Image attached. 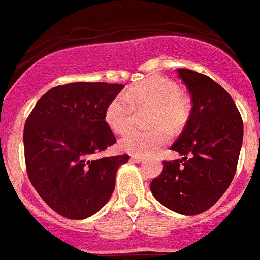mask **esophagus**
Returning <instances> with one entry per match:
<instances>
[{
  "label": "esophagus",
  "mask_w": 260,
  "mask_h": 260,
  "mask_svg": "<svg viewBox=\"0 0 260 260\" xmlns=\"http://www.w3.org/2000/svg\"><path fill=\"white\" fill-rule=\"evenodd\" d=\"M131 160H132V161H136V163H141L142 160H144V157L138 156V155H132V156H131Z\"/></svg>",
  "instance_id": "obj_1"
}]
</instances>
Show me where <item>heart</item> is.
<instances>
[{"instance_id":"heart-1","label":"heart","mask_w":260,"mask_h":260,"mask_svg":"<svg viewBox=\"0 0 260 260\" xmlns=\"http://www.w3.org/2000/svg\"><path fill=\"white\" fill-rule=\"evenodd\" d=\"M137 110H151L147 124L151 129H132L125 133L119 147L132 155H150L168 141L164 127L178 129L185 124L190 113V101L171 79L151 77L131 87L125 93L115 96L109 103L105 120L116 133L132 127Z\"/></svg>"}]
</instances>
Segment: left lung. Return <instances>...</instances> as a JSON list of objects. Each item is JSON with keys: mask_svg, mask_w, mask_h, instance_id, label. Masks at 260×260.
Wrapping results in <instances>:
<instances>
[{"mask_svg": "<svg viewBox=\"0 0 260 260\" xmlns=\"http://www.w3.org/2000/svg\"><path fill=\"white\" fill-rule=\"evenodd\" d=\"M192 109L171 149L182 159L163 161V172L150 190L164 207L195 215L213 207L230 187L244 136L242 119L232 97L208 75L178 69Z\"/></svg>", "mask_w": 260, "mask_h": 260, "instance_id": "8db88e82", "label": "left lung"}]
</instances>
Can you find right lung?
<instances>
[{
	"mask_svg": "<svg viewBox=\"0 0 260 260\" xmlns=\"http://www.w3.org/2000/svg\"><path fill=\"white\" fill-rule=\"evenodd\" d=\"M123 84L77 82L51 88L36 104L24 127L29 181L46 204L69 219L97 213L115 188L128 155L93 159L116 142L106 108Z\"/></svg>",
	"mask_w": 260,
	"mask_h": 260,
	"instance_id": "add662e5",
	"label": "right lung"
}]
</instances>
